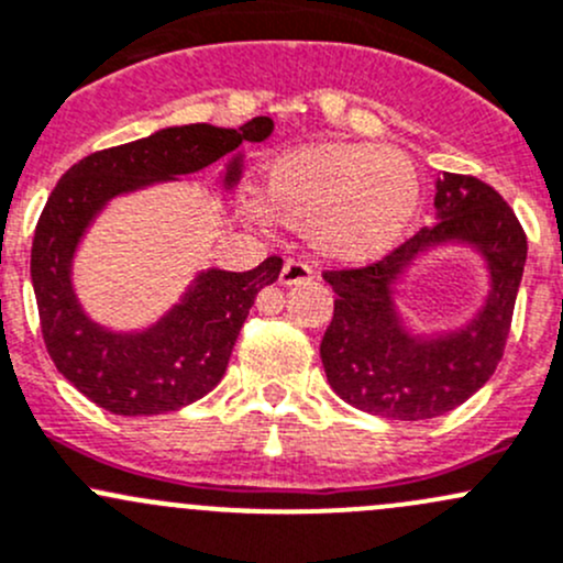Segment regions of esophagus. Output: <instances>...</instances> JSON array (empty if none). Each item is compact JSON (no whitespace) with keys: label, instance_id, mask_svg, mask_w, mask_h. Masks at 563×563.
I'll use <instances>...</instances> for the list:
<instances>
[{"label":"esophagus","instance_id":"esophagus-1","mask_svg":"<svg viewBox=\"0 0 563 563\" xmlns=\"http://www.w3.org/2000/svg\"><path fill=\"white\" fill-rule=\"evenodd\" d=\"M310 277H312V269L301 262H286V266H283L280 272L283 286H299V283L310 280Z\"/></svg>","mask_w":563,"mask_h":563}]
</instances>
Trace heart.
Masks as SVG:
<instances>
[{
	"label": "heart",
	"mask_w": 563,
	"mask_h": 563,
	"mask_svg": "<svg viewBox=\"0 0 563 563\" xmlns=\"http://www.w3.org/2000/svg\"><path fill=\"white\" fill-rule=\"evenodd\" d=\"M421 205V183L401 153L356 142H318L277 156L262 180V207L312 251L366 264L401 242Z\"/></svg>",
	"instance_id": "b5f03b06"
}]
</instances>
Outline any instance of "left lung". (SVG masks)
<instances>
[{"label": "left lung", "instance_id": "8db88e82", "mask_svg": "<svg viewBox=\"0 0 563 563\" xmlns=\"http://www.w3.org/2000/svg\"><path fill=\"white\" fill-rule=\"evenodd\" d=\"M437 223L358 269L323 272L334 316L321 340L329 386L358 410L394 421L451 412L494 375L510 334L526 264V234L512 207L472 175L442 173ZM461 241L489 266L492 288L476 318L445 335H410L395 310L394 285L431 246Z\"/></svg>", "mask_w": 563, "mask_h": 563}]
</instances>
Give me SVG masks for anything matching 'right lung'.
I'll list each match as a JSON object with an SVG mask.
<instances>
[{"label":"right lung","mask_w":563,"mask_h":563,"mask_svg":"<svg viewBox=\"0 0 563 563\" xmlns=\"http://www.w3.org/2000/svg\"><path fill=\"white\" fill-rule=\"evenodd\" d=\"M272 118L240 129L210 123L169 126L126 145L97 151L64 173L34 229L32 286L40 327L56 369L82 396L115 416H158L202 399L221 383L256 294L283 269L280 256L251 272H199L180 305L142 331H110L82 312L73 258L82 234L110 199L177 175H191L232 153L223 186L242 173V142L272 134Z\"/></svg>","instance_id":"right-lung-1"}]
</instances>
